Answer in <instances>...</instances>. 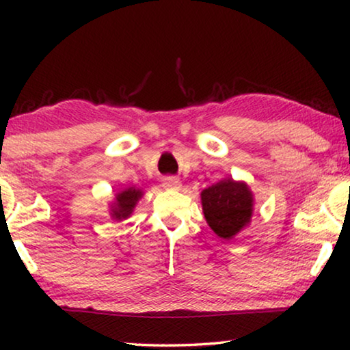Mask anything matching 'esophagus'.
<instances>
[{"instance_id":"obj_1","label":"esophagus","mask_w":350,"mask_h":350,"mask_svg":"<svg viewBox=\"0 0 350 350\" xmlns=\"http://www.w3.org/2000/svg\"><path fill=\"white\" fill-rule=\"evenodd\" d=\"M162 186H164L165 189H180L181 181L178 178H175V176H165V178L162 180Z\"/></svg>"}]
</instances>
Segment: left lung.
<instances>
[{
  "instance_id": "1",
  "label": "left lung",
  "mask_w": 350,
  "mask_h": 350,
  "mask_svg": "<svg viewBox=\"0 0 350 350\" xmlns=\"http://www.w3.org/2000/svg\"><path fill=\"white\" fill-rule=\"evenodd\" d=\"M204 217L218 237L232 239L250 223L253 194L243 181L221 180L200 193Z\"/></svg>"
}]
</instances>
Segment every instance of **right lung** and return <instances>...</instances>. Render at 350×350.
<instances>
[{
    "label": "right lung",
    "mask_w": 350,
    "mask_h": 350,
    "mask_svg": "<svg viewBox=\"0 0 350 350\" xmlns=\"http://www.w3.org/2000/svg\"><path fill=\"white\" fill-rule=\"evenodd\" d=\"M142 189L135 188H127L121 191V193L116 194V199L111 205V210H109V215H111L113 219H118V221H122V219L129 218L135 208L138 200L142 199Z\"/></svg>",
    "instance_id": "1"
}]
</instances>
